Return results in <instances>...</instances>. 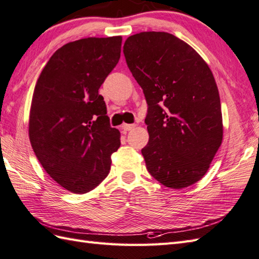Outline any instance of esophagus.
Here are the masks:
<instances>
[{"label":"esophagus","instance_id":"1","mask_svg":"<svg viewBox=\"0 0 259 259\" xmlns=\"http://www.w3.org/2000/svg\"><path fill=\"white\" fill-rule=\"evenodd\" d=\"M121 128H122L123 131H130L135 128V124H122Z\"/></svg>","mask_w":259,"mask_h":259}]
</instances>
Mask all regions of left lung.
Listing matches in <instances>:
<instances>
[{"instance_id":"1","label":"left lung","mask_w":259,"mask_h":259,"mask_svg":"<svg viewBox=\"0 0 259 259\" xmlns=\"http://www.w3.org/2000/svg\"><path fill=\"white\" fill-rule=\"evenodd\" d=\"M123 54L148 104L149 141L141 150L148 171L169 188L194 185L223 141L221 98L210 69L167 32L129 36Z\"/></svg>"}]
</instances>
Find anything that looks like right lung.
I'll return each instance as SVG.
<instances>
[{"instance_id":"add662e5","label":"right lung","mask_w":259,"mask_h":259,"mask_svg":"<svg viewBox=\"0 0 259 259\" xmlns=\"http://www.w3.org/2000/svg\"><path fill=\"white\" fill-rule=\"evenodd\" d=\"M121 42L111 36L67 43L49 60L33 93V151L50 177L74 194H85L107 177L120 147L99 89L119 62Z\"/></svg>"}]
</instances>
